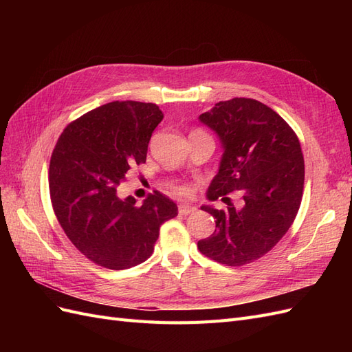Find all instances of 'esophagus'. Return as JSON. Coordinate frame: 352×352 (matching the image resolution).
I'll use <instances>...</instances> for the list:
<instances>
[{
	"label": "esophagus",
	"instance_id": "34e87169",
	"mask_svg": "<svg viewBox=\"0 0 352 352\" xmlns=\"http://www.w3.org/2000/svg\"><path fill=\"white\" fill-rule=\"evenodd\" d=\"M195 211H197V208L194 206H189V204L179 206V214H182V216L192 214V212H195Z\"/></svg>",
	"mask_w": 352,
	"mask_h": 352
}]
</instances>
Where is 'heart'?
Instances as JSON below:
<instances>
[{"instance_id":"heart-1","label":"heart","mask_w":352,"mask_h":352,"mask_svg":"<svg viewBox=\"0 0 352 352\" xmlns=\"http://www.w3.org/2000/svg\"><path fill=\"white\" fill-rule=\"evenodd\" d=\"M176 192L180 194V195H186V194L189 192V188H188V186H184V185L176 186Z\"/></svg>"}]
</instances>
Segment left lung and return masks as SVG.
I'll list each match as a JSON object with an SVG mask.
<instances>
[{
    "mask_svg": "<svg viewBox=\"0 0 352 352\" xmlns=\"http://www.w3.org/2000/svg\"><path fill=\"white\" fill-rule=\"evenodd\" d=\"M199 122L214 132L223 154L207 198L228 201L242 192V207L202 206L216 230L198 250L217 263L243 265L267 254L295 220L304 189V157L295 132L267 105L251 98L220 101Z\"/></svg>",
    "mask_w": 352,
    "mask_h": 352,
    "instance_id": "obj_1",
    "label": "left lung"
}]
</instances>
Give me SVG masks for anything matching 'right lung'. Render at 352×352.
Masks as SVG:
<instances>
[{
  "mask_svg": "<svg viewBox=\"0 0 352 352\" xmlns=\"http://www.w3.org/2000/svg\"><path fill=\"white\" fill-rule=\"evenodd\" d=\"M163 111L153 102L113 101L83 114L63 131L50 163L52 208L67 238L85 257L111 270L144 263L160 226L177 206L155 192L136 206L117 194L124 175L145 163Z\"/></svg>",
  "mask_w": 352,
  "mask_h": 352,
  "instance_id": "right-lung-1",
  "label": "right lung"
}]
</instances>
